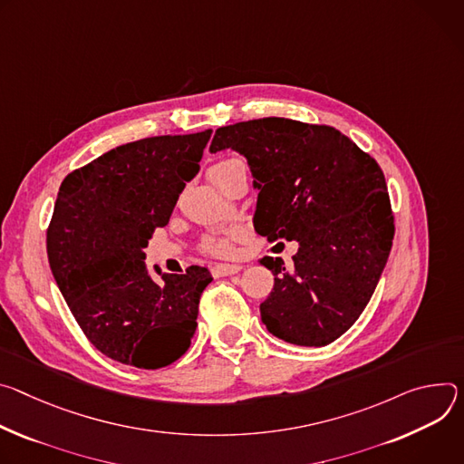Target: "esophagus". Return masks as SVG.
<instances>
[{
	"label": "esophagus",
	"instance_id": "obj_1",
	"mask_svg": "<svg viewBox=\"0 0 464 464\" xmlns=\"http://www.w3.org/2000/svg\"><path fill=\"white\" fill-rule=\"evenodd\" d=\"M243 267L241 266H230V264H218L212 267V275L216 278H221V276H230V275H236L239 273Z\"/></svg>",
	"mask_w": 464,
	"mask_h": 464
}]
</instances>
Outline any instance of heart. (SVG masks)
Masks as SVG:
<instances>
[{
  "label": "heart",
  "instance_id": "heart-1",
  "mask_svg": "<svg viewBox=\"0 0 464 464\" xmlns=\"http://www.w3.org/2000/svg\"><path fill=\"white\" fill-rule=\"evenodd\" d=\"M234 162H241L237 159H227L221 160L219 164H216L214 168H223ZM198 248L204 254H210V256H228L232 254V234H208L200 239Z\"/></svg>",
  "mask_w": 464,
  "mask_h": 464
}]
</instances>
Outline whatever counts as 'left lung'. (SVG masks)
Instances as JSON below:
<instances>
[{
    "instance_id": "left-lung-1",
    "label": "left lung",
    "mask_w": 464,
    "mask_h": 464,
    "mask_svg": "<svg viewBox=\"0 0 464 464\" xmlns=\"http://www.w3.org/2000/svg\"><path fill=\"white\" fill-rule=\"evenodd\" d=\"M228 147L246 157L260 189L256 232L300 243L291 267L260 260L275 275L264 324L293 344H330L363 314L392 246L382 168L337 129L287 118L219 127L210 152Z\"/></svg>"
}]
</instances>
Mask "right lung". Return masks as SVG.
I'll return each instance as SVG.
<instances>
[{"label":"right lung","mask_w":464,"mask_h":464,"mask_svg":"<svg viewBox=\"0 0 464 464\" xmlns=\"http://www.w3.org/2000/svg\"><path fill=\"white\" fill-rule=\"evenodd\" d=\"M210 136L136 140L72 171L61 186L45 234L49 267L86 339L114 362L157 371L191 344L212 275L191 266L154 282L143 248L169 223Z\"/></svg>","instance_id":"add662e5"}]
</instances>
